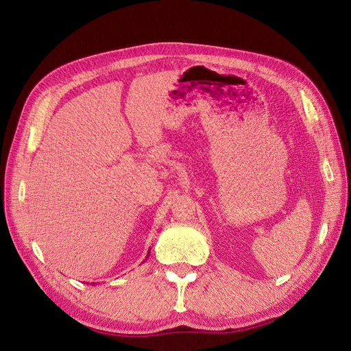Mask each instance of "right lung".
<instances>
[{"instance_id": "add662e5", "label": "right lung", "mask_w": 351, "mask_h": 351, "mask_svg": "<svg viewBox=\"0 0 351 351\" xmlns=\"http://www.w3.org/2000/svg\"><path fill=\"white\" fill-rule=\"evenodd\" d=\"M147 256H149V253H147ZM147 256H146V258H147Z\"/></svg>"}]
</instances>
